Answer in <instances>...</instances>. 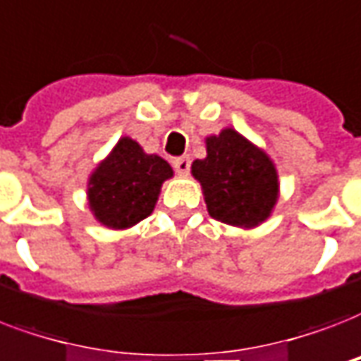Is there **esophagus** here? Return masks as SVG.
<instances>
[{"label":"esophagus","instance_id":"1","mask_svg":"<svg viewBox=\"0 0 361 361\" xmlns=\"http://www.w3.org/2000/svg\"><path fill=\"white\" fill-rule=\"evenodd\" d=\"M172 166L180 176H187L191 170V161H189V157H178L172 161Z\"/></svg>","mask_w":361,"mask_h":361}]
</instances>
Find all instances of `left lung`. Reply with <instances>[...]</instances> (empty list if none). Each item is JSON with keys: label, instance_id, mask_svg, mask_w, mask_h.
Wrapping results in <instances>:
<instances>
[{"label": "left lung", "instance_id": "1", "mask_svg": "<svg viewBox=\"0 0 361 361\" xmlns=\"http://www.w3.org/2000/svg\"><path fill=\"white\" fill-rule=\"evenodd\" d=\"M206 151L208 157L191 169L202 183L210 216L235 227H255L267 219L279 195L271 159L231 128L208 137Z\"/></svg>", "mask_w": 361, "mask_h": 361}]
</instances>
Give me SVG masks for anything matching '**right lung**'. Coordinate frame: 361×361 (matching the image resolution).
Masks as SVG:
<instances>
[{
	"mask_svg": "<svg viewBox=\"0 0 361 361\" xmlns=\"http://www.w3.org/2000/svg\"><path fill=\"white\" fill-rule=\"evenodd\" d=\"M172 176L164 159L123 137L89 181V202L96 219L114 229L142 221L155 208L162 181Z\"/></svg>",
	"mask_w": 361,
	"mask_h": 361,
	"instance_id": "1",
	"label": "right lung"
}]
</instances>
